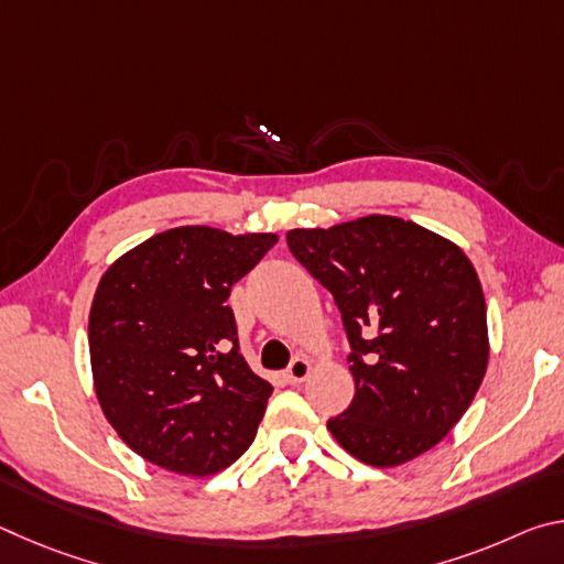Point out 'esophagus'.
<instances>
[{"mask_svg":"<svg viewBox=\"0 0 564 564\" xmlns=\"http://www.w3.org/2000/svg\"><path fill=\"white\" fill-rule=\"evenodd\" d=\"M308 373H311V362L305 358H295L289 366V370H285V380H289V383H303V380L308 378Z\"/></svg>","mask_w":564,"mask_h":564,"instance_id":"esophagus-1","label":"esophagus"}]
</instances>
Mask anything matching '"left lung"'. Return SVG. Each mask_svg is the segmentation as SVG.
<instances>
[{
  "instance_id": "left-lung-1",
  "label": "left lung",
  "mask_w": 564,
  "mask_h": 564,
  "mask_svg": "<svg viewBox=\"0 0 564 564\" xmlns=\"http://www.w3.org/2000/svg\"><path fill=\"white\" fill-rule=\"evenodd\" d=\"M291 253L333 293L356 395L328 420L340 447L395 467L435 447L488 370V311L473 263L447 238L398 216L293 228Z\"/></svg>"
}]
</instances>
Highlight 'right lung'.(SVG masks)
<instances>
[{
    "label": "right lung",
    "mask_w": 564,
    "mask_h": 564,
    "mask_svg": "<svg viewBox=\"0 0 564 564\" xmlns=\"http://www.w3.org/2000/svg\"><path fill=\"white\" fill-rule=\"evenodd\" d=\"M279 243L178 226L147 238L101 275L89 313L99 405L133 453L206 477L253 443L273 393L238 350L231 285Z\"/></svg>",
    "instance_id": "right-lung-1"
}]
</instances>
